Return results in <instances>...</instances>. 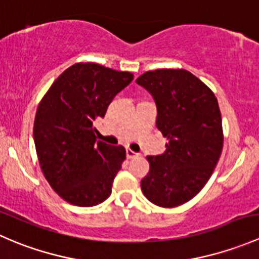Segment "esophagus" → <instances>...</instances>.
<instances>
[{"instance_id":"34e87169","label":"esophagus","mask_w":259,"mask_h":259,"mask_svg":"<svg viewBox=\"0 0 259 259\" xmlns=\"http://www.w3.org/2000/svg\"><path fill=\"white\" fill-rule=\"evenodd\" d=\"M126 156H127V159H133V158H135V156H138V153L133 151L132 149H126Z\"/></svg>"}]
</instances>
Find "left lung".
<instances>
[{
	"label": "left lung",
	"instance_id": "8db88e82",
	"mask_svg": "<svg viewBox=\"0 0 259 259\" xmlns=\"http://www.w3.org/2000/svg\"><path fill=\"white\" fill-rule=\"evenodd\" d=\"M156 105V127L168 138L165 153L150 155L142 180L155 205L178 207L198 194L210 178L223 148L218 101L207 85L187 70L148 71L137 79Z\"/></svg>",
	"mask_w": 259,
	"mask_h": 259
}]
</instances>
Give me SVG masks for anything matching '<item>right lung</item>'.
Segmentation results:
<instances>
[{
    "instance_id": "add662e5",
    "label": "right lung",
    "mask_w": 259,
    "mask_h": 259,
    "mask_svg": "<svg viewBox=\"0 0 259 259\" xmlns=\"http://www.w3.org/2000/svg\"><path fill=\"white\" fill-rule=\"evenodd\" d=\"M134 79L99 64L65 70L37 108L33 140L41 169L52 189L77 207H93L111 194L126 151L96 140L94 122L105 116L117 93Z\"/></svg>"
}]
</instances>
